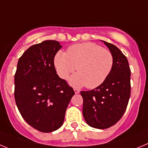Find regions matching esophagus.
<instances>
[{
    "label": "esophagus",
    "mask_w": 148,
    "mask_h": 148,
    "mask_svg": "<svg viewBox=\"0 0 148 148\" xmlns=\"http://www.w3.org/2000/svg\"><path fill=\"white\" fill-rule=\"evenodd\" d=\"M74 93H75V94H79V90H78V89L74 88Z\"/></svg>",
    "instance_id": "1"
}]
</instances>
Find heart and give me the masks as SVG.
Segmentation results:
<instances>
[{"instance_id":"1","label":"heart","mask_w":148,"mask_h":148,"mask_svg":"<svg viewBox=\"0 0 148 148\" xmlns=\"http://www.w3.org/2000/svg\"><path fill=\"white\" fill-rule=\"evenodd\" d=\"M113 66L112 53L94 42L73 45L67 53L58 51L54 58V66L62 79H67L77 69L78 73L69 80L74 87H98L107 79Z\"/></svg>"}]
</instances>
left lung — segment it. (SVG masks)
I'll list each match as a JSON object with an SVG mask.
<instances>
[{"instance_id": "left-lung-1", "label": "left lung", "mask_w": 148, "mask_h": 148, "mask_svg": "<svg viewBox=\"0 0 148 148\" xmlns=\"http://www.w3.org/2000/svg\"><path fill=\"white\" fill-rule=\"evenodd\" d=\"M103 42L114 57L111 72L99 86L80 92L84 119L89 126L98 129L108 128L122 118L130 96V69L127 58L116 46Z\"/></svg>"}]
</instances>
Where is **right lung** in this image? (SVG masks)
Listing matches in <instances>:
<instances>
[{"instance_id": "add662e5", "label": "right lung", "mask_w": 148, "mask_h": 148, "mask_svg": "<svg viewBox=\"0 0 148 148\" xmlns=\"http://www.w3.org/2000/svg\"><path fill=\"white\" fill-rule=\"evenodd\" d=\"M62 46L45 40L20 58L14 74V99L24 120L40 132L58 130L74 91L57 74L54 59Z\"/></svg>"}]
</instances>
